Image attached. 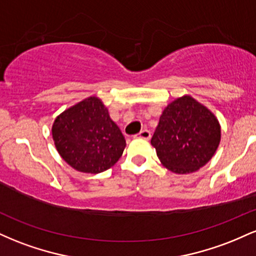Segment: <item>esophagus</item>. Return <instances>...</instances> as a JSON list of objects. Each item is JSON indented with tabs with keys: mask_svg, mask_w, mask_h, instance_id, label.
I'll list each match as a JSON object with an SVG mask.
<instances>
[{
	"mask_svg": "<svg viewBox=\"0 0 256 256\" xmlns=\"http://www.w3.org/2000/svg\"><path fill=\"white\" fill-rule=\"evenodd\" d=\"M137 136L140 138H143V140H150V137H152V134H150V131H148V130H142L140 132V134H137Z\"/></svg>",
	"mask_w": 256,
	"mask_h": 256,
	"instance_id": "1",
	"label": "esophagus"
}]
</instances>
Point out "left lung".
Returning a JSON list of instances; mask_svg holds the SVG:
<instances>
[{"mask_svg":"<svg viewBox=\"0 0 256 256\" xmlns=\"http://www.w3.org/2000/svg\"><path fill=\"white\" fill-rule=\"evenodd\" d=\"M222 130L216 116L185 95L167 104L152 137L161 164L178 174L204 166L218 149Z\"/></svg>","mask_w":256,"mask_h":256,"instance_id":"left-lung-1","label":"left lung"}]
</instances>
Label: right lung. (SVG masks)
<instances>
[{
    "instance_id": "1",
    "label": "right lung",
    "mask_w": 256,
    "mask_h": 256,
    "mask_svg": "<svg viewBox=\"0 0 256 256\" xmlns=\"http://www.w3.org/2000/svg\"><path fill=\"white\" fill-rule=\"evenodd\" d=\"M52 140L60 156L84 173L104 172L122 155L126 140L96 96L78 102L56 116Z\"/></svg>"
}]
</instances>
